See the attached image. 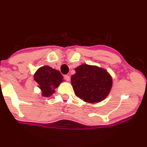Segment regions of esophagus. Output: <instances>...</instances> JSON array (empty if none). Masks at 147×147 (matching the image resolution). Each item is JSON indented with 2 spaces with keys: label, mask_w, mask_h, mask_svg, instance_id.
<instances>
[{
  "label": "esophagus",
  "mask_w": 147,
  "mask_h": 147,
  "mask_svg": "<svg viewBox=\"0 0 147 147\" xmlns=\"http://www.w3.org/2000/svg\"><path fill=\"white\" fill-rule=\"evenodd\" d=\"M64 79H65V81H67V82H68V81H70V76L68 75H65V76H64Z\"/></svg>",
  "instance_id": "obj_1"
}]
</instances>
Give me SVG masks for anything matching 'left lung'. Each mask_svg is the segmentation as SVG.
Segmentation results:
<instances>
[{"label":"left lung","instance_id":"left-lung-1","mask_svg":"<svg viewBox=\"0 0 147 147\" xmlns=\"http://www.w3.org/2000/svg\"><path fill=\"white\" fill-rule=\"evenodd\" d=\"M75 70L71 83L77 97L88 103L102 102L107 97L113 81L106 70L87 64H82Z\"/></svg>","mask_w":147,"mask_h":147}]
</instances>
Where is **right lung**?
<instances>
[{
    "instance_id": "1",
    "label": "right lung",
    "mask_w": 147,
    "mask_h": 147,
    "mask_svg": "<svg viewBox=\"0 0 147 147\" xmlns=\"http://www.w3.org/2000/svg\"><path fill=\"white\" fill-rule=\"evenodd\" d=\"M34 79L41 90L42 95L50 97L55 92V89L63 82V78L59 70L45 65L37 70Z\"/></svg>"
}]
</instances>
